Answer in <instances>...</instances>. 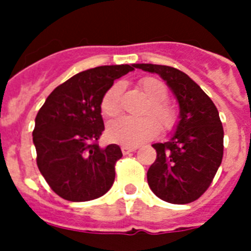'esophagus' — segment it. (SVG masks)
I'll use <instances>...</instances> for the list:
<instances>
[{"label": "esophagus", "mask_w": 251, "mask_h": 251, "mask_svg": "<svg viewBox=\"0 0 251 251\" xmlns=\"http://www.w3.org/2000/svg\"><path fill=\"white\" fill-rule=\"evenodd\" d=\"M137 147L136 146H122V152L123 154H128V153L133 152V151H136Z\"/></svg>", "instance_id": "34e87169"}]
</instances>
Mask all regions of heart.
<instances>
[{
    "mask_svg": "<svg viewBox=\"0 0 251 251\" xmlns=\"http://www.w3.org/2000/svg\"><path fill=\"white\" fill-rule=\"evenodd\" d=\"M139 86L145 95L150 99V105L146 108L143 118H130L122 117L117 121L112 122L108 126V137L113 142L122 145H139L146 141L154 138L161 130L171 129L176 123V112L170 104L165 101L167 98V88L159 79L156 77H143L139 81ZM123 85L115 83L106 90L101 99V112L106 117H115L121 112V95ZM156 116L160 121L158 124L155 119L150 115Z\"/></svg>",
    "mask_w": 251,
    "mask_h": 251,
    "instance_id": "1",
    "label": "heart"
}]
</instances>
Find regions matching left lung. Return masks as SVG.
Wrapping results in <instances>:
<instances>
[{
  "instance_id": "obj_1",
  "label": "left lung",
  "mask_w": 251,
  "mask_h": 251,
  "mask_svg": "<svg viewBox=\"0 0 251 251\" xmlns=\"http://www.w3.org/2000/svg\"><path fill=\"white\" fill-rule=\"evenodd\" d=\"M158 74L174 93L179 121L170 138L154 143L157 158L147 172L153 194L176 205L197 200L211 185L224 154V128L214 101L187 74L156 64H134Z\"/></svg>"
}]
</instances>
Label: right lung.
<instances>
[{
	"label": "right lung",
	"instance_id": "1",
	"mask_svg": "<svg viewBox=\"0 0 251 251\" xmlns=\"http://www.w3.org/2000/svg\"><path fill=\"white\" fill-rule=\"evenodd\" d=\"M133 70L134 64L88 69L55 88L40 108L32 132L37 167L60 197L90 201L113 186L123 154L119 146L97 143L104 130L101 99L115 79Z\"/></svg>",
	"mask_w": 251,
	"mask_h": 251
}]
</instances>
